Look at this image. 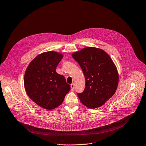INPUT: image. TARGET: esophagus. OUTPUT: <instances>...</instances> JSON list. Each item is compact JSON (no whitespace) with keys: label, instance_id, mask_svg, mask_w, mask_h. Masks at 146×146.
<instances>
[{"label":"esophagus","instance_id":"obj_1","mask_svg":"<svg viewBox=\"0 0 146 146\" xmlns=\"http://www.w3.org/2000/svg\"><path fill=\"white\" fill-rule=\"evenodd\" d=\"M71 91H73L74 89V84H72L71 85Z\"/></svg>","mask_w":146,"mask_h":146}]
</instances>
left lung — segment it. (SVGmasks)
Returning <instances> with one entry per match:
<instances>
[{"label":"left lung","instance_id":"obj_1","mask_svg":"<svg viewBox=\"0 0 146 146\" xmlns=\"http://www.w3.org/2000/svg\"><path fill=\"white\" fill-rule=\"evenodd\" d=\"M85 78L83 92L77 94L81 103L95 109L104 105L116 91L119 74L113 61L103 50L87 47L72 54Z\"/></svg>","mask_w":146,"mask_h":146}]
</instances>
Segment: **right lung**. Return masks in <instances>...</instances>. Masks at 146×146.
<instances>
[{"instance_id":"obj_1","label":"right lung","mask_w":146,"mask_h":146,"mask_svg":"<svg viewBox=\"0 0 146 146\" xmlns=\"http://www.w3.org/2000/svg\"><path fill=\"white\" fill-rule=\"evenodd\" d=\"M63 54L51 51L42 52L33 59L24 76L25 91L37 105L47 110L59 106L64 101L70 85L65 77L56 72Z\"/></svg>"}]
</instances>
